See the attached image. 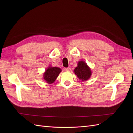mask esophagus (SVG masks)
Here are the masks:
<instances>
[{"instance_id": "esophagus-1", "label": "esophagus", "mask_w": 133, "mask_h": 133, "mask_svg": "<svg viewBox=\"0 0 133 133\" xmlns=\"http://www.w3.org/2000/svg\"><path fill=\"white\" fill-rule=\"evenodd\" d=\"M70 70H71V69H70V68H64V70L66 71H70Z\"/></svg>"}]
</instances>
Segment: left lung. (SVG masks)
Masks as SVG:
<instances>
[{
    "instance_id": "obj_1",
    "label": "left lung",
    "mask_w": 133,
    "mask_h": 133,
    "mask_svg": "<svg viewBox=\"0 0 133 133\" xmlns=\"http://www.w3.org/2000/svg\"><path fill=\"white\" fill-rule=\"evenodd\" d=\"M74 72L78 78L82 81L87 80L91 75L90 69L84 61H80L78 63V66L75 68Z\"/></svg>"
}]
</instances>
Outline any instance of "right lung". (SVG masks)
I'll return each instance as SVG.
<instances>
[{
  "label": "right lung",
  "mask_w": 133,
  "mask_h": 133,
  "mask_svg": "<svg viewBox=\"0 0 133 133\" xmlns=\"http://www.w3.org/2000/svg\"><path fill=\"white\" fill-rule=\"evenodd\" d=\"M62 70L57 67H49L45 70L43 75L44 80L48 84H51L55 82Z\"/></svg>",
  "instance_id": "add662e5"
}]
</instances>
